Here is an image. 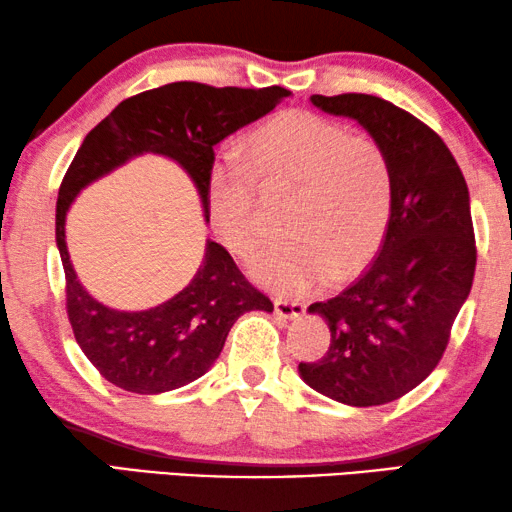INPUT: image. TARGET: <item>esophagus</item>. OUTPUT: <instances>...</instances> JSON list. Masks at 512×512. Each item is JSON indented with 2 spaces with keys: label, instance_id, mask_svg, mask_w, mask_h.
<instances>
[{
  "label": "esophagus",
  "instance_id": "1",
  "mask_svg": "<svg viewBox=\"0 0 512 512\" xmlns=\"http://www.w3.org/2000/svg\"><path fill=\"white\" fill-rule=\"evenodd\" d=\"M274 311L279 317H286V320H295V317H301L306 311V306L301 301L295 299H274Z\"/></svg>",
  "mask_w": 512,
  "mask_h": 512
}]
</instances>
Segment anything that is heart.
Masks as SVG:
<instances>
[{"mask_svg": "<svg viewBox=\"0 0 512 512\" xmlns=\"http://www.w3.org/2000/svg\"><path fill=\"white\" fill-rule=\"evenodd\" d=\"M242 165L217 163L208 177L215 233L247 258L261 240V195L290 190L283 226L251 272L274 290L301 292L345 279L372 261L388 231L395 177L385 149L370 136L306 111L270 117L242 142ZM259 188L256 189L255 186Z\"/></svg>", "mask_w": 512, "mask_h": 512, "instance_id": "b5f03b06", "label": "heart"}]
</instances>
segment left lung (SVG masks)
Here are the masks:
<instances>
[{"instance_id": "1", "label": "left lung", "mask_w": 512, "mask_h": 512, "mask_svg": "<svg viewBox=\"0 0 512 512\" xmlns=\"http://www.w3.org/2000/svg\"><path fill=\"white\" fill-rule=\"evenodd\" d=\"M311 102L345 115L390 158L395 199L381 254L338 295L308 311L331 329L329 351L299 363L313 390L347 406H381L417 388L449 345L472 290L476 240L463 172L442 138L404 108L345 92Z\"/></svg>"}]
</instances>
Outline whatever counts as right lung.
Wrapping results in <instances>:
<instances>
[{
    "label": "right lung",
    "instance_id": "1",
    "mask_svg": "<svg viewBox=\"0 0 512 512\" xmlns=\"http://www.w3.org/2000/svg\"><path fill=\"white\" fill-rule=\"evenodd\" d=\"M288 95L290 90L281 86L256 90L167 83L124 99L83 138L58 188L56 245L65 270L67 320L81 351L108 383L136 395L177 390L215 363L242 313H272L274 304L251 286L229 251L208 240L204 263L177 297L140 313L113 311L92 299L74 274L65 247L67 208L90 181L152 152L172 158L190 174L208 220L213 147Z\"/></svg>",
    "mask_w": 512,
    "mask_h": 512
}]
</instances>
